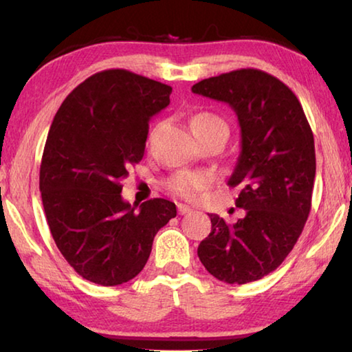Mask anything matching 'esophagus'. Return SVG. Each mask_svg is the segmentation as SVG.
Segmentation results:
<instances>
[{"instance_id": "esophagus-1", "label": "esophagus", "mask_w": 352, "mask_h": 352, "mask_svg": "<svg viewBox=\"0 0 352 352\" xmlns=\"http://www.w3.org/2000/svg\"><path fill=\"white\" fill-rule=\"evenodd\" d=\"M190 212H192V208H190V206L183 205V204L178 205V214H182V216H184V214H190Z\"/></svg>"}]
</instances>
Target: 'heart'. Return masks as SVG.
<instances>
[{
    "label": "heart",
    "mask_w": 352,
    "mask_h": 352,
    "mask_svg": "<svg viewBox=\"0 0 352 352\" xmlns=\"http://www.w3.org/2000/svg\"><path fill=\"white\" fill-rule=\"evenodd\" d=\"M190 127H192L194 133L199 136L211 129L226 127V124L223 122V119L212 115L210 111H199L190 118ZM210 183L211 177L205 174V172L183 169L175 172V174L166 182V186H168L172 194L178 195V197L194 199L200 190L210 186Z\"/></svg>",
    "instance_id": "1"
}]
</instances>
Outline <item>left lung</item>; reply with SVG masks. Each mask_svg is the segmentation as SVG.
Returning a JSON list of instances; mask_svg holds the SVG:
<instances>
[{"label":"left lung","instance_id":"1","mask_svg":"<svg viewBox=\"0 0 352 352\" xmlns=\"http://www.w3.org/2000/svg\"><path fill=\"white\" fill-rule=\"evenodd\" d=\"M192 93L236 111L242 151L230 177L245 217L226 223L211 214L197 254L219 281L247 284L276 270L295 247L312 206L314 133L295 93L275 76L242 68L204 79Z\"/></svg>","mask_w":352,"mask_h":352}]
</instances>
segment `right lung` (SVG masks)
<instances>
[{"label": "right lung", "instance_id": "right-lung-1", "mask_svg": "<svg viewBox=\"0 0 352 352\" xmlns=\"http://www.w3.org/2000/svg\"><path fill=\"white\" fill-rule=\"evenodd\" d=\"M172 88L127 69L88 77L63 100L40 164L45 216L68 264L100 285H119L144 269L175 204L130 205L121 182L144 157L148 121L169 105Z\"/></svg>", "mask_w": 352, "mask_h": 352}]
</instances>
